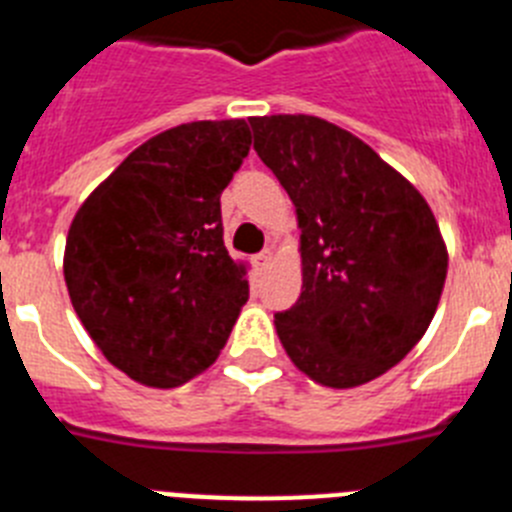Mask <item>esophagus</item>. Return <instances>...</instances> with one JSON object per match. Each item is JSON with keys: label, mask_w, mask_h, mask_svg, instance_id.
<instances>
[{"label": "esophagus", "mask_w": 512, "mask_h": 512, "mask_svg": "<svg viewBox=\"0 0 512 512\" xmlns=\"http://www.w3.org/2000/svg\"><path fill=\"white\" fill-rule=\"evenodd\" d=\"M269 261H271V251H269V248H266V251H261L259 256L253 259V264L259 266V269H266V266H269Z\"/></svg>", "instance_id": "esophagus-1"}]
</instances>
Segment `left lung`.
Wrapping results in <instances>:
<instances>
[{
  "instance_id": "obj_1",
  "label": "left lung",
  "mask_w": 512,
  "mask_h": 512,
  "mask_svg": "<svg viewBox=\"0 0 512 512\" xmlns=\"http://www.w3.org/2000/svg\"><path fill=\"white\" fill-rule=\"evenodd\" d=\"M297 212L302 292L274 315L292 364L323 387L382 377L423 338L449 253L413 184L364 140L312 115L248 117Z\"/></svg>"
}]
</instances>
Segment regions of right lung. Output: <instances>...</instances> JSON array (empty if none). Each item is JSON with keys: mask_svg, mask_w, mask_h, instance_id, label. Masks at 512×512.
Instances as JSON below:
<instances>
[{"mask_svg": "<svg viewBox=\"0 0 512 512\" xmlns=\"http://www.w3.org/2000/svg\"><path fill=\"white\" fill-rule=\"evenodd\" d=\"M248 148L246 120L176 125L135 148L76 212L63 253L71 305L135 382L169 390L205 372L246 305L220 194Z\"/></svg>", "mask_w": 512, "mask_h": 512, "instance_id": "right-lung-1", "label": "right lung"}]
</instances>
